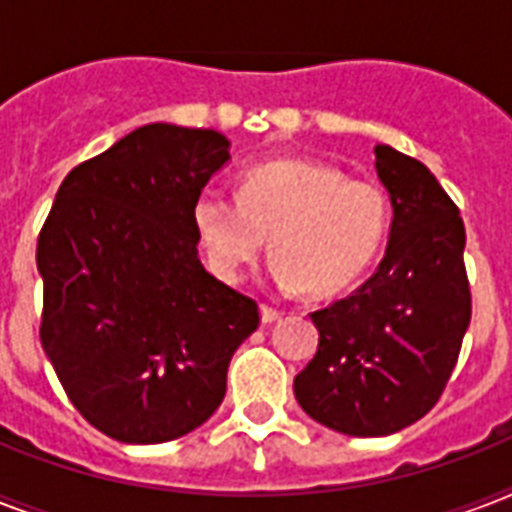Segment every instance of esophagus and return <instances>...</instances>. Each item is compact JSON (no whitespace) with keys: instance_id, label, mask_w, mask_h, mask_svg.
Returning <instances> with one entry per match:
<instances>
[{"instance_id":"esophagus-1","label":"esophagus","mask_w":512,"mask_h":512,"mask_svg":"<svg viewBox=\"0 0 512 512\" xmlns=\"http://www.w3.org/2000/svg\"><path fill=\"white\" fill-rule=\"evenodd\" d=\"M284 313L279 308H273V305H263V324H273V321H279Z\"/></svg>"}]
</instances>
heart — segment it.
I'll return each mask as SVG.
<instances>
[{
    "instance_id": "heart-1",
    "label": "heart",
    "mask_w": 512,
    "mask_h": 512,
    "mask_svg": "<svg viewBox=\"0 0 512 512\" xmlns=\"http://www.w3.org/2000/svg\"><path fill=\"white\" fill-rule=\"evenodd\" d=\"M193 225L209 265L241 279L271 236V276L281 289L337 292L369 268L390 228V199L372 180L313 159H268L241 172L236 199L204 193Z\"/></svg>"
}]
</instances>
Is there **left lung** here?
<instances>
[{"label": "left lung", "mask_w": 512, "mask_h": 512, "mask_svg": "<svg viewBox=\"0 0 512 512\" xmlns=\"http://www.w3.org/2000/svg\"><path fill=\"white\" fill-rule=\"evenodd\" d=\"M393 223L369 279L311 313L319 350L295 377L305 414L345 436H390L436 406L470 324L465 225L433 172L374 146Z\"/></svg>", "instance_id": "8db88e82"}]
</instances>
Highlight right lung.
Segmentation results:
<instances>
[{
  "label": "right lung",
  "mask_w": 512,
  "mask_h": 512,
  "mask_svg": "<svg viewBox=\"0 0 512 512\" xmlns=\"http://www.w3.org/2000/svg\"><path fill=\"white\" fill-rule=\"evenodd\" d=\"M228 148L215 130L138 127L68 172L39 233L42 348L79 414L122 444L207 422L260 324L196 249L193 204Z\"/></svg>",
  "instance_id": "right-lung-1"
}]
</instances>
